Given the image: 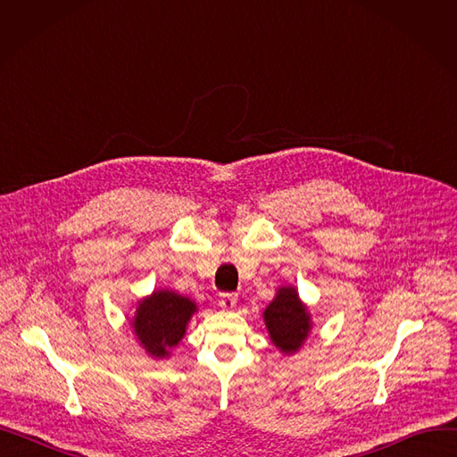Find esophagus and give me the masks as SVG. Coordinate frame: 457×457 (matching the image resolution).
<instances>
[{
  "instance_id": "1",
  "label": "esophagus",
  "mask_w": 457,
  "mask_h": 457,
  "mask_svg": "<svg viewBox=\"0 0 457 457\" xmlns=\"http://www.w3.org/2000/svg\"><path fill=\"white\" fill-rule=\"evenodd\" d=\"M237 295H222V298H220V307L222 309H226V311H231V309H235L237 307Z\"/></svg>"
}]
</instances>
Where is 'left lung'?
Masks as SVG:
<instances>
[{
  "mask_svg": "<svg viewBox=\"0 0 457 457\" xmlns=\"http://www.w3.org/2000/svg\"><path fill=\"white\" fill-rule=\"evenodd\" d=\"M262 320H265L270 343L283 355L300 352L313 329L309 307L302 302L295 285L278 287L274 300L262 311Z\"/></svg>",
  "mask_w": 457,
  "mask_h": 457,
  "instance_id": "1",
  "label": "left lung"
}]
</instances>
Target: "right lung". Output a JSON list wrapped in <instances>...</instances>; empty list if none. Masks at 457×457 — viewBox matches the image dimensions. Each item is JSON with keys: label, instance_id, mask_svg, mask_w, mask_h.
<instances>
[{"label": "right lung", "instance_id": "1", "mask_svg": "<svg viewBox=\"0 0 457 457\" xmlns=\"http://www.w3.org/2000/svg\"><path fill=\"white\" fill-rule=\"evenodd\" d=\"M198 305L172 289H155L138 298L128 326L137 343L154 359H166L185 337L187 326L195 317Z\"/></svg>", "mask_w": 457, "mask_h": 457}]
</instances>
